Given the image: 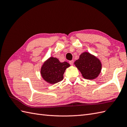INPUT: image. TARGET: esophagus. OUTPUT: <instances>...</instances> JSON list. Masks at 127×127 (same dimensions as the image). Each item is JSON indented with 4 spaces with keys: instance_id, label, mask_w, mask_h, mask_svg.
<instances>
[{
    "instance_id": "1",
    "label": "esophagus",
    "mask_w": 127,
    "mask_h": 127,
    "mask_svg": "<svg viewBox=\"0 0 127 127\" xmlns=\"http://www.w3.org/2000/svg\"><path fill=\"white\" fill-rule=\"evenodd\" d=\"M69 63L70 64H71V65H73V64H74V60L69 61Z\"/></svg>"
}]
</instances>
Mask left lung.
<instances>
[{"label": "left lung", "mask_w": 127, "mask_h": 127, "mask_svg": "<svg viewBox=\"0 0 127 127\" xmlns=\"http://www.w3.org/2000/svg\"><path fill=\"white\" fill-rule=\"evenodd\" d=\"M74 64L86 79H95L99 75L102 69L100 60L88 52L83 53L79 59L75 61Z\"/></svg>", "instance_id": "left-lung-1"}]
</instances>
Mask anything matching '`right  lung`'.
Here are the masks:
<instances>
[{
  "instance_id": "1",
  "label": "right lung",
  "mask_w": 127,
  "mask_h": 127,
  "mask_svg": "<svg viewBox=\"0 0 127 127\" xmlns=\"http://www.w3.org/2000/svg\"><path fill=\"white\" fill-rule=\"evenodd\" d=\"M69 66L67 62L61 63L57 58L50 57L41 67V74L46 82L54 84L63 80L64 72Z\"/></svg>"
}]
</instances>
